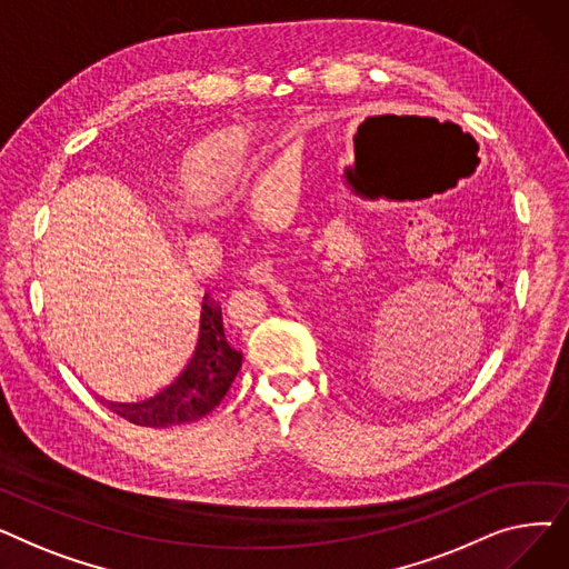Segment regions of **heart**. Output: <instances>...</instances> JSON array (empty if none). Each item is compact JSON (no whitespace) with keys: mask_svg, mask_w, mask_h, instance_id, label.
Instances as JSON below:
<instances>
[{"mask_svg":"<svg viewBox=\"0 0 569 569\" xmlns=\"http://www.w3.org/2000/svg\"><path fill=\"white\" fill-rule=\"evenodd\" d=\"M262 144L251 131H230L200 144L184 170V187L191 196L214 202L232 196L260 163Z\"/></svg>","mask_w":569,"mask_h":569,"instance_id":"obj_1","label":"heart"}]
</instances>
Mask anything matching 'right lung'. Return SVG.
I'll use <instances>...</instances> for the list:
<instances>
[{
	"label": "right lung",
	"instance_id": "obj_1",
	"mask_svg": "<svg viewBox=\"0 0 569 569\" xmlns=\"http://www.w3.org/2000/svg\"><path fill=\"white\" fill-rule=\"evenodd\" d=\"M239 367H242V352L226 341L221 307L204 295L198 346L187 369L154 399L131 406H110L119 417L138 427L161 429L193 422L223 401Z\"/></svg>",
	"mask_w": 569,
	"mask_h": 569
}]
</instances>
